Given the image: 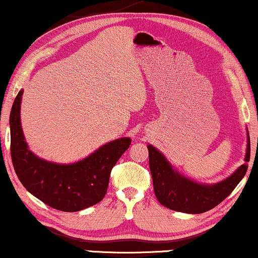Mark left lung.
I'll return each mask as SVG.
<instances>
[{"instance_id":"1","label":"left lung","mask_w":258,"mask_h":258,"mask_svg":"<svg viewBox=\"0 0 258 258\" xmlns=\"http://www.w3.org/2000/svg\"><path fill=\"white\" fill-rule=\"evenodd\" d=\"M149 153V169L153 178L154 192L157 201L167 209L177 212L199 214L212 210L232 194L247 172L250 159V139L247 133V153L245 163L236 169L221 182L215 184H201L184 177L160 151L152 145L147 146Z\"/></svg>"}]
</instances>
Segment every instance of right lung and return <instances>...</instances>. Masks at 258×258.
Returning a JSON list of instances; mask_svg holds the SVG:
<instances>
[{
  "label": "right lung",
  "instance_id": "1",
  "mask_svg": "<svg viewBox=\"0 0 258 258\" xmlns=\"http://www.w3.org/2000/svg\"><path fill=\"white\" fill-rule=\"evenodd\" d=\"M23 90L10 112V152L14 169L23 186L53 209L78 212L104 198L111 170L127 151L131 139L120 138L103 145L86 159L59 164L39 159L30 151L21 124Z\"/></svg>",
  "mask_w": 258,
  "mask_h": 258
}]
</instances>
